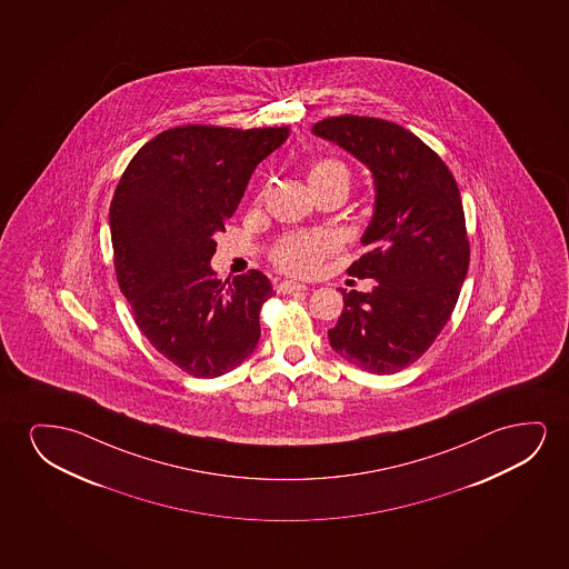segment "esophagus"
Segmentation results:
<instances>
[{
    "mask_svg": "<svg viewBox=\"0 0 569 569\" xmlns=\"http://www.w3.org/2000/svg\"><path fill=\"white\" fill-rule=\"evenodd\" d=\"M276 289H278V293H301V291H307V286H303V283H297V281H280L278 286H276Z\"/></svg>",
    "mask_w": 569,
    "mask_h": 569,
    "instance_id": "1",
    "label": "esophagus"
}]
</instances>
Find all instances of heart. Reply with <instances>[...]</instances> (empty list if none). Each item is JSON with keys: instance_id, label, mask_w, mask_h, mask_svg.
<instances>
[{"instance_id": "heart-1", "label": "heart", "mask_w": 569, "mask_h": 569, "mask_svg": "<svg viewBox=\"0 0 569 569\" xmlns=\"http://www.w3.org/2000/svg\"><path fill=\"white\" fill-rule=\"evenodd\" d=\"M342 179L350 184V172L340 161L320 159L309 169L311 187ZM338 242L330 233H297L281 239L272 250L273 264L291 276H312L319 272L325 258L335 252Z\"/></svg>"}]
</instances>
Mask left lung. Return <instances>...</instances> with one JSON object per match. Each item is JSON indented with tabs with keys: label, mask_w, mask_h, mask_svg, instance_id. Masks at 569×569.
<instances>
[{
	"label": "left lung",
	"mask_w": 569,
	"mask_h": 569,
	"mask_svg": "<svg viewBox=\"0 0 569 569\" xmlns=\"http://www.w3.org/2000/svg\"><path fill=\"white\" fill-rule=\"evenodd\" d=\"M312 133L358 157L377 188L361 237L369 252L348 268L375 288L340 289L343 311L328 330L330 346L369 373H397L436 342L467 278L470 244L457 180L418 136L382 118H325Z\"/></svg>",
	"instance_id": "obj_1"
}]
</instances>
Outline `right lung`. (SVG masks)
Masks as SVG:
<instances>
[{
	"mask_svg": "<svg viewBox=\"0 0 569 569\" xmlns=\"http://www.w3.org/2000/svg\"><path fill=\"white\" fill-rule=\"evenodd\" d=\"M288 136L289 126H177L132 157L114 190L120 291L149 343L198 379L231 371L257 348L272 283L258 270L218 280L213 234L226 231L250 174Z\"/></svg>",
	"mask_w": 569,
	"mask_h": 569,
	"instance_id": "add662e5",
	"label": "right lung"
}]
</instances>
